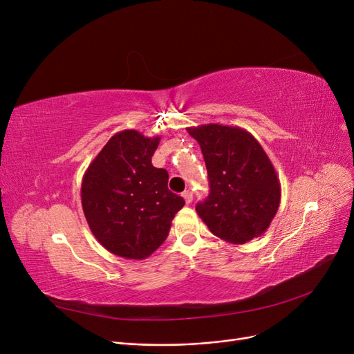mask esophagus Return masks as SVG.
<instances>
[{
    "label": "esophagus",
    "instance_id": "obj_1",
    "mask_svg": "<svg viewBox=\"0 0 354 354\" xmlns=\"http://www.w3.org/2000/svg\"><path fill=\"white\" fill-rule=\"evenodd\" d=\"M185 198V202L186 203H190L192 201H194V195H192V192H189V190H186V192H183V195H181Z\"/></svg>",
    "mask_w": 354,
    "mask_h": 354
}]
</instances>
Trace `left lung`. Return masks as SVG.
Segmentation results:
<instances>
[{
    "instance_id": "left-lung-1",
    "label": "left lung",
    "mask_w": 354,
    "mask_h": 354,
    "mask_svg": "<svg viewBox=\"0 0 354 354\" xmlns=\"http://www.w3.org/2000/svg\"><path fill=\"white\" fill-rule=\"evenodd\" d=\"M187 133L199 143L209 195L198 216L217 238L246 243L269 229L281 203V183L257 138L241 127L203 124Z\"/></svg>"
}]
</instances>
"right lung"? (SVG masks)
I'll return each instance as SVG.
<instances>
[{
  "label": "right lung",
  "mask_w": 354,
  "mask_h": 354,
  "mask_svg": "<svg viewBox=\"0 0 354 354\" xmlns=\"http://www.w3.org/2000/svg\"><path fill=\"white\" fill-rule=\"evenodd\" d=\"M160 137L136 130L113 134L82 177L81 202L91 233L109 252L145 260L167 239L185 199L152 165Z\"/></svg>",
  "instance_id": "1"
}]
</instances>
